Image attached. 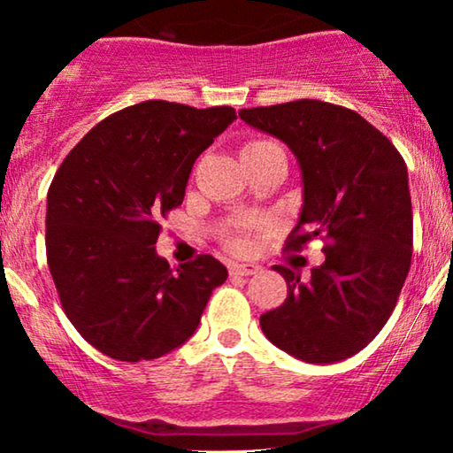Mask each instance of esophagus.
Masks as SVG:
<instances>
[{"label": "esophagus", "mask_w": 453, "mask_h": 453, "mask_svg": "<svg viewBox=\"0 0 453 453\" xmlns=\"http://www.w3.org/2000/svg\"><path fill=\"white\" fill-rule=\"evenodd\" d=\"M228 270H231V276H253L262 268L256 264H231V268Z\"/></svg>", "instance_id": "1"}]
</instances>
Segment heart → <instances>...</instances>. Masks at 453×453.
<instances>
[{
    "label": "heart",
    "instance_id": "b5f03b06",
    "mask_svg": "<svg viewBox=\"0 0 453 453\" xmlns=\"http://www.w3.org/2000/svg\"><path fill=\"white\" fill-rule=\"evenodd\" d=\"M268 146H274L272 142L268 140H256V142H247L243 146V150H241V157H245V154H253L257 150H262V148H268ZM257 226V222L253 220H243V222H237V225H233L228 231L225 233V241L226 245L231 247L233 251H247L250 250L251 241H250V233L253 228Z\"/></svg>",
    "mask_w": 453,
    "mask_h": 453
}]
</instances>
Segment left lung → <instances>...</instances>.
Returning <instances> with one entry per match:
<instances>
[{"label":"left lung","mask_w":453,"mask_h":453,"mask_svg":"<svg viewBox=\"0 0 453 453\" xmlns=\"http://www.w3.org/2000/svg\"><path fill=\"white\" fill-rule=\"evenodd\" d=\"M251 127L282 140L299 160L303 210L287 247L326 241L307 282L274 265L287 301L259 318L265 338L305 363L363 350L392 315L412 257V203L402 154L367 119L340 104L301 98L241 109Z\"/></svg>","instance_id":"left-lung-1"}]
</instances>
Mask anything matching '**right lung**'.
Masks as SVG:
<instances>
[{"instance_id":"add662e5","label":"right lung","mask_w":453,"mask_h":453,"mask_svg":"<svg viewBox=\"0 0 453 453\" xmlns=\"http://www.w3.org/2000/svg\"><path fill=\"white\" fill-rule=\"evenodd\" d=\"M234 119L233 107L132 104L96 123L55 173L47 264L67 319L103 355L138 363L177 349L226 280L208 253L173 270L154 245L196 158Z\"/></svg>"}]
</instances>
